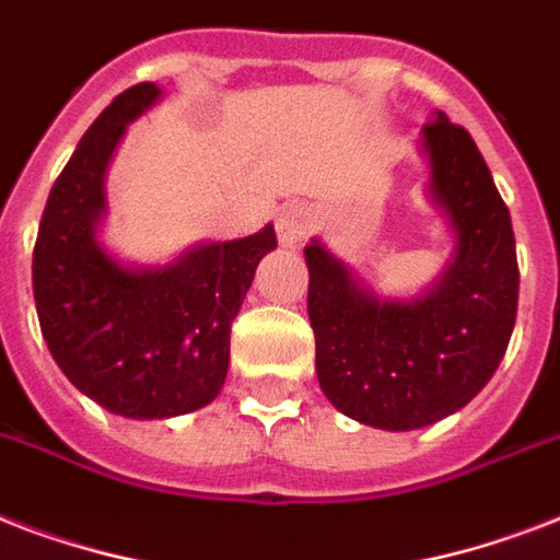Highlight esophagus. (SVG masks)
I'll return each mask as SVG.
<instances>
[{"instance_id":"obj_1","label":"esophagus","mask_w":560,"mask_h":560,"mask_svg":"<svg viewBox=\"0 0 560 560\" xmlns=\"http://www.w3.org/2000/svg\"><path fill=\"white\" fill-rule=\"evenodd\" d=\"M311 214L302 206H288V209H281L279 220H276V232H279L281 246H296L302 244L311 232Z\"/></svg>"}]
</instances>
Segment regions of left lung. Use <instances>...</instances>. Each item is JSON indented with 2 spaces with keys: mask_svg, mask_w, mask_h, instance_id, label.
Wrapping results in <instances>:
<instances>
[{
  "mask_svg": "<svg viewBox=\"0 0 560 560\" xmlns=\"http://www.w3.org/2000/svg\"><path fill=\"white\" fill-rule=\"evenodd\" d=\"M418 144L453 235L451 261L424 293L377 296L319 237L305 246L325 398L392 433L435 424L482 392L512 340L521 288L512 218L468 130L435 113Z\"/></svg>",
  "mask_w": 560,
  "mask_h": 560,
  "instance_id": "1",
  "label": "left lung"
}]
</instances>
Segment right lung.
Returning <instances> with one entry per match:
<instances>
[{
	"label": "right lung",
	"instance_id": "add662e5",
	"mask_svg": "<svg viewBox=\"0 0 560 560\" xmlns=\"http://www.w3.org/2000/svg\"><path fill=\"white\" fill-rule=\"evenodd\" d=\"M162 98L156 83L121 92L78 142L48 194L34 244V302L60 372L113 416H186L223 389L229 331L276 249V229L206 241L174 261H121L98 241L109 160L127 125Z\"/></svg>",
	"mask_w": 560,
	"mask_h": 560
}]
</instances>
